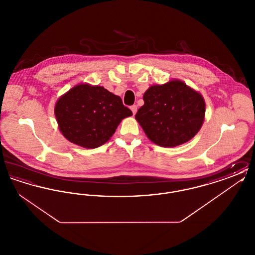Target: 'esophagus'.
<instances>
[{
	"label": "esophagus",
	"instance_id": "obj_1",
	"mask_svg": "<svg viewBox=\"0 0 255 255\" xmlns=\"http://www.w3.org/2000/svg\"><path fill=\"white\" fill-rule=\"evenodd\" d=\"M130 108H131L132 112H133V115H135V113H136V111H137V106H136V105H132Z\"/></svg>",
	"mask_w": 255,
	"mask_h": 255
}]
</instances>
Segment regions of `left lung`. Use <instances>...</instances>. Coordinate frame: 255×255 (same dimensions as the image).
<instances>
[{
    "mask_svg": "<svg viewBox=\"0 0 255 255\" xmlns=\"http://www.w3.org/2000/svg\"><path fill=\"white\" fill-rule=\"evenodd\" d=\"M144 105L135 114L146 135L162 147H175L190 140L201 129L206 113L205 100L182 81L150 87Z\"/></svg>",
    "mask_w": 255,
    "mask_h": 255,
    "instance_id": "obj_1",
    "label": "left lung"
}]
</instances>
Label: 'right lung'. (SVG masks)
Here are the masks:
<instances>
[{
  "instance_id": "add662e5",
  "label": "right lung",
  "mask_w": 255,
  "mask_h": 255,
  "mask_svg": "<svg viewBox=\"0 0 255 255\" xmlns=\"http://www.w3.org/2000/svg\"><path fill=\"white\" fill-rule=\"evenodd\" d=\"M54 113L63 135L89 149L104 144L120 122L133 115L121 97L103 87L88 84L76 86L61 97Z\"/></svg>"
}]
</instances>
